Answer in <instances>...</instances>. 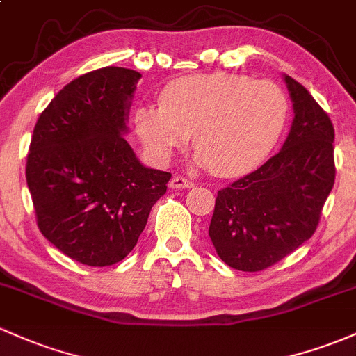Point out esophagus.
I'll return each mask as SVG.
<instances>
[{
  "instance_id": "34e87169",
  "label": "esophagus",
  "mask_w": 356,
  "mask_h": 356,
  "mask_svg": "<svg viewBox=\"0 0 356 356\" xmlns=\"http://www.w3.org/2000/svg\"><path fill=\"white\" fill-rule=\"evenodd\" d=\"M170 188H175V190L193 188V181H190V179H186V178H183V177H175L170 181Z\"/></svg>"
}]
</instances>
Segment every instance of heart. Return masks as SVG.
<instances>
[{
  "label": "heart",
  "instance_id": "heart-1",
  "mask_svg": "<svg viewBox=\"0 0 356 356\" xmlns=\"http://www.w3.org/2000/svg\"><path fill=\"white\" fill-rule=\"evenodd\" d=\"M289 118V98L277 83L210 72L163 88L159 103L134 113L140 143L154 161L168 163L193 134V163L219 177L250 173L268 158Z\"/></svg>",
  "mask_w": 356,
  "mask_h": 356
}]
</instances>
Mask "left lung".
<instances>
[{
	"label": "left lung",
	"instance_id": "8db88e82",
	"mask_svg": "<svg viewBox=\"0 0 356 356\" xmlns=\"http://www.w3.org/2000/svg\"><path fill=\"white\" fill-rule=\"evenodd\" d=\"M293 120L280 151L216 198L209 236L225 265L259 271L314 234L334 185V129L300 83L284 74Z\"/></svg>",
	"mask_w": 356,
	"mask_h": 356
}]
</instances>
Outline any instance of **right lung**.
<instances>
[{"label": "right lung", "mask_w": 356, "mask_h": 356, "mask_svg": "<svg viewBox=\"0 0 356 356\" xmlns=\"http://www.w3.org/2000/svg\"><path fill=\"white\" fill-rule=\"evenodd\" d=\"M139 79L127 67L86 72L56 95L33 129L25 173L37 224L83 265L108 266L131 253L171 178L144 166L125 140Z\"/></svg>", "instance_id": "1"}]
</instances>
